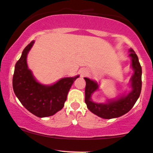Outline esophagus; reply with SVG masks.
<instances>
[{"label": "esophagus", "instance_id": "34e87169", "mask_svg": "<svg viewBox=\"0 0 153 153\" xmlns=\"http://www.w3.org/2000/svg\"><path fill=\"white\" fill-rule=\"evenodd\" d=\"M88 74V71L86 70H83L81 71V75L82 76H85V75H87Z\"/></svg>", "mask_w": 153, "mask_h": 153}]
</instances>
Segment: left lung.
Segmentation results:
<instances>
[{"mask_svg": "<svg viewBox=\"0 0 153 153\" xmlns=\"http://www.w3.org/2000/svg\"><path fill=\"white\" fill-rule=\"evenodd\" d=\"M129 56L131 59V68L134 75L131 78L132 90L127 95L121 96L115 100H107L106 103H96L91 100V95L98 89L96 81L84 78L85 80V102L91 112L105 119H111L122 116L127 113L137 101L142 90V67L137 55L132 48L129 49Z\"/></svg>", "mask_w": 153, "mask_h": 153, "instance_id": "1", "label": "left lung"}]
</instances>
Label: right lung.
I'll list each match as a JSON object with an SVG mask.
<instances>
[{"instance_id":"1","label":"right lung","mask_w":153,"mask_h":153,"mask_svg":"<svg viewBox=\"0 0 153 153\" xmlns=\"http://www.w3.org/2000/svg\"><path fill=\"white\" fill-rule=\"evenodd\" d=\"M33 44L34 41L25 47L15 65L13 89L22 105L33 115L51 116L63 108L69 90L79 75L62 78L51 85L38 83L27 64V56Z\"/></svg>"}]
</instances>
